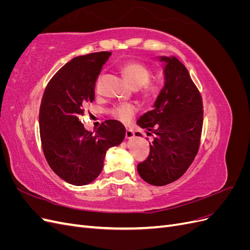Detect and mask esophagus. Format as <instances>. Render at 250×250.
<instances>
[{"mask_svg": "<svg viewBox=\"0 0 250 250\" xmlns=\"http://www.w3.org/2000/svg\"><path fill=\"white\" fill-rule=\"evenodd\" d=\"M134 137V132H133V130H131V129H127L126 130V133H125V138L127 139V140H130V139H132Z\"/></svg>", "mask_w": 250, "mask_h": 250, "instance_id": "esophagus-1", "label": "esophagus"}]
</instances>
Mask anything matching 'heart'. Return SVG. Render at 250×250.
I'll list each match as a JSON object with an SVG mask.
<instances>
[{
  "label": "heart",
  "instance_id": "1",
  "mask_svg": "<svg viewBox=\"0 0 250 250\" xmlns=\"http://www.w3.org/2000/svg\"><path fill=\"white\" fill-rule=\"evenodd\" d=\"M122 73L126 80L133 88H143L146 96L154 97L160 94L162 84L158 81H150L152 77V71L139 62H125L122 67ZM135 112V107L130 104L119 105L112 109V115L121 121H128Z\"/></svg>",
  "mask_w": 250,
  "mask_h": 250
}]
</instances>
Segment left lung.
<instances>
[{
  "mask_svg": "<svg viewBox=\"0 0 250 250\" xmlns=\"http://www.w3.org/2000/svg\"><path fill=\"white\" fill-rule=\"evenodd\" d=\"M158 59L164 62L165 85L153 109L137 122L155 134L149 156L138 165V172L150 185L166 186L184 175L198 152L203 106L186 66L174 56H158Z\"/></svg>",
  "mask_w": 250,
  "mask_h": 250,
  "instance_id": "1",
  "label": "left lung"
}]
</instances>
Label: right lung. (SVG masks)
Listing matches in <instances>:
<instances>
[{"label": "right lung", "instance_id": "add662e5", "mask_svg": "<svg viewBox=\"0 0 250 250\" xmlns=\"http://www.w3.org/2000/svg\"><path fill=\"white\" fill-rule=\"evenodd\" d=\"M110 52L90 53L65 63L48 83L40 109V131L46 160L57 175L74 186L94 181L106 151L125 138V127L107 120L93 133L79 121L95 99V84Z\"/></svg>", "mask_w": 250, "mask_h": 250}]
</instances>
